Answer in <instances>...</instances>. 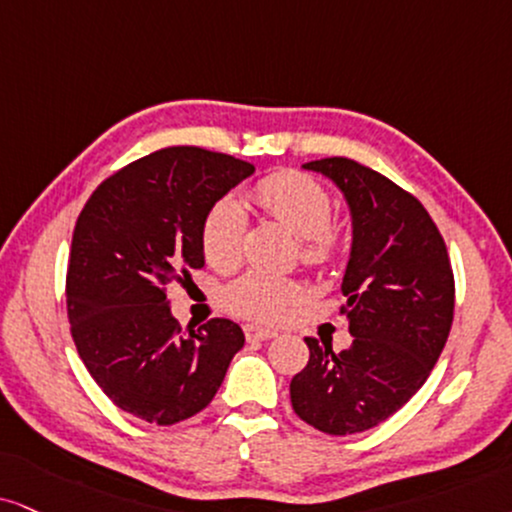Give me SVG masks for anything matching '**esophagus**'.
<instances>
[{"instance_id": "esophagus-1", "label": "esophagus", "mask_w": 512, "mask_h": 512, "mask_svg": "<svg viewBox=\"0 0 512 512\" xmlns=\"http://www.w3.org/2000/svg\"><path fill=\"white\" fill-rule=\"evenodd\" d=\"M244 334L249 342H266V339H273L277 337V332L273 327H263V325H244Z\"/></svg>"}]
</instances>
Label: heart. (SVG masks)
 <instances>
[{
    "label": "heart",
    "mask_w": 512,
    "mask_h": 512,
    "mask_svg": "<svg viewBox=\"0 0 512 512\" xmlns=\"http://www.w3.org/2000/svg\"><path fill=\"white\" fill-rule=\"evenodd\" d=\"M261 208L282 220L294 235L304 239V261L311 266L332 261L339 249V235L330 225L332 197L323 185L296 170L263 178L251 192ZM246 237V211L235 197H223L208 208L201 223V249L216 268H232L242 258ZM301 285L289 277H275L251 270L225 287L223 301L230 311L249 318H280L294 301Z\"/></svg>",
    "instance_id": "obj_1"
}]
</instances>
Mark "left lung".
<instances>
[{
	"label": "left lung",
	"instance_id": "left-lung-1",
	"mask_svg": "<svg viewBox=\"0 0 512 512\" xmlns=\"http://www.w3.org/2000/svg\"><path fill=\"white\" fill-rule=\"evenodd\" d=\"M342 192L351 216L344 270L353 342L334 353L306 337V368L292 377L294 413L344 437L394 415L425 384L453 323V270L444 237L413 194L351 159L301 166Z\"/></svg>",
	"mask_w": 512,
	"mask_h": 512
}]
</instances>
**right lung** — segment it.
<instances>
[{
    "label": "right lung",
    "instance_id": "right-lung-1",
    "mask_svg": "<svg viewBox=\"0 0 512 512\" xmlns=\"http://www.w3.org/2000/svg\"><path fill=\"white\" fill-rule=\"evenodd\" d=\"M251 173L227 154L170 147L113 173L80 211L66 275L73 342L94 382L135 418L197 415L244 346L242 327L225 318L180 332L166 287L204 266L208 208Z\"/></svg>",
    "mask_w": 512,
    "mask_h": 512
}]
</instances>
